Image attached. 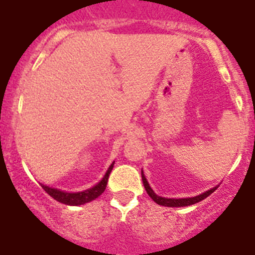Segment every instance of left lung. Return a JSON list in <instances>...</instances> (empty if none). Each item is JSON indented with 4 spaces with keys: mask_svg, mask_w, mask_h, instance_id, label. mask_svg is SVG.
<instances>
[{
    "mask_svg": "<svg viewBox=\"0 0 255 255\" xmlns=\"http://www.w3.org/2000/svg\"><path fill=\"white\" fill-rule=\"evenodd\" d=\"M141 180H143V185L144 188H145V190H147L148 195H149L150 198H152L153 200H154L155 203L159 204V206H163V207H188V206H193V204L195 203H199L200 200L206 199L208 195H211L213 191L216 190V189L218 188L217 186H213V188H211L209 190L204 191V193H202V194L199 195H195V197H189V198H164V197H159V195H157L153 191V189L150 188L149 182H148V180L145 179V176H144V172L143 170H141Z\"/></svg>",
    "mask_w": 255,
    "mask_h": 255,
    "instance_id": "left-lung-1",
    "label": "left lung"
}]
</instances>
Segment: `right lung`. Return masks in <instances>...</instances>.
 Here are the masks:
<instances>
[{
    "mask_svg": "<svg viewBox=\"0 0 255 255\" xmlns=\"http://www.w3.org/2000/svg\"><path fill=\"white\" fill-rule=\"evenodd\" d=\"M114 164H115V161L112 162L111 166H110L108 170L106 171L105 176H103L100 181L97 182L96 185L87 189V190L65 191V190H61V189L51 188V186H47L44 185V184H40V186L46 190L47 194L51 195L53 199H56L57 202H60V203L67 204V206H83V204L89 203V202L94 200L96 198H98L101 194H102L103 191H105L106 186H107L108 176H110V173H111L112 168H114Z\"/></svg>",
    "mask_w": 255,
    "mask_h": 255,
    "instance_id": "right-lung-1",
    "label": "right lung"
}]
</instances>
